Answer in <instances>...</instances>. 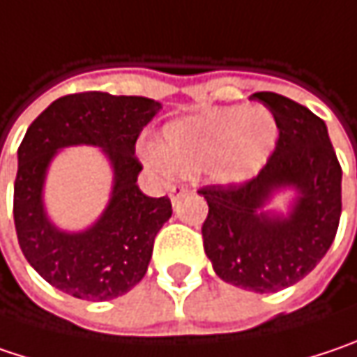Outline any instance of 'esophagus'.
<instances>
[{
	"label": "esophagus",
	"mask_w": 357,
	"mask_h": 357,
	"mask_svg": "<svg viewBox=\"0 0 357 357\" xmlns=\"http://www.w3.org/2000/svg\"><path fill=\"white\" fill-rule=\"evenodd\" d=\"M188 192V185H183V183H176V185H172L169 188V196H172V202L176 204L183 194Z\"/></svg>",
	"instance_id": "esophagus-1"
}]
</instances>
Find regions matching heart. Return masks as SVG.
<instances>
[{
  "mask_svg": "<svg viewBox=\"0 0 357 357\" xmlns=\"http://www.w3.org/2000/svg\"><path fill=\"white\" fill-rule=\"evenodd\" d=\"M279 141L275 115L264 107H222L167 125L159 159L178 169H206L222 183L259 174Z\"/></svg>",
  "mask_w": 357,
  "mask_h": 357,
  "instance_id": "1",
  "label": "heart"
}]
</instances>
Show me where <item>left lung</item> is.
<instances>
[{
  "label": "left lung",
  "instance_id": "8db88e82",
  "mask_svg": "<svg viewBox=\"0 0 357 357\" xmlns=\"http://www.w3.org/2000/svg\"><path fill=\"white\" fill-rule=\"evenodd\" d=\"M275 115L279 141L259 176L241 185H208L204 250L222 281L255 293L287 289L325 257L342 216V167L327 127L307 107L255 93ZM283 187L298 192L287 217L261 210Z\"/></svg>",
  "mask_w": 357,
  "mask_h": 357
}]
</instances>
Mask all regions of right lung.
I'll use <instances>...</instances> for the list:
<instances>
[{"mask_svg": "<svg viewBox=\"0 0 357 357\" xmlns=\"http://www.w3.org/2000/svg\"><path fill=\"white\" fill-rule=\"evenodd\" d=\"M161 105L145 96L76 93L52 105L28 127L17 149L13 222L24 257L66 295L109 301L131 291L147 273L153 242L172 218L167 196L149 198L137 176L135 143ZM100 146L114 167V192L101 218L82 233L56 229L43 208V181L58 149Z\"/></svg>", "mask_w": 357, "mask_h": 357, "instance_id": "obj_1", "label": "right lung"}]
</instances>
